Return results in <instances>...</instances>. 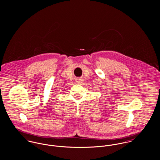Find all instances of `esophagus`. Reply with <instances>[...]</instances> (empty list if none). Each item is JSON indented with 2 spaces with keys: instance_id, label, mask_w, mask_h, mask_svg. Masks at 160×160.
Listing matches in <instances>:
<instances>
[{
  "instance_id": "esophagus-1",
  "label": "esophagus",
  "mask_w": 160,
  "mask_h": 160,
  "mask_svg": "<svg viewBox=\"0 0 160 160\" xmlns=\"http://www.w3.org/2000/svg\"><path fill=\"white\" fill-rule=\"evenodd\" d=\"M76 82H77V83H81L82 82V80L80 79V78H78V79L76 80Z\"/></svg>"
}]
</instances>
